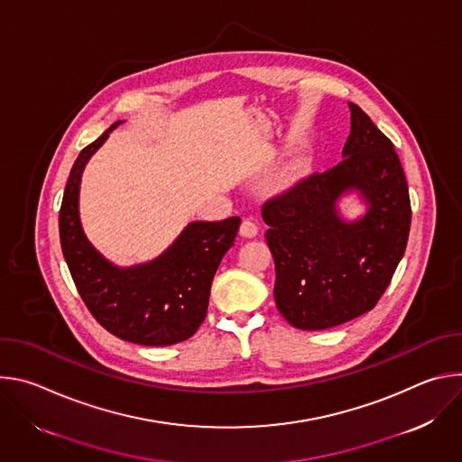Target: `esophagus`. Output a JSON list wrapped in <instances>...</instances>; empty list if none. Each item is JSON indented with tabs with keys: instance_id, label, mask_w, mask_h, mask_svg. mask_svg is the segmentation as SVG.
Instances as JSON below:
<instances>
[{
	"instance_id": "obj_1",
	"label": "esophagus",
	"mask_w": 462,
	"mask_h": 462,
	"mask_svg": "<svg viewBox=\"0 0 462 462\" xmlns=\"http://www.w3.org/2000/svg\"><path fill=\"white\" fill-rule=\"evenodd\" d=\"M257 232H259V228H257V225L252 221V219H243V223H241V228H239V234L243 236V237H255L257 236Z\"/></svg>"
}]
</instances>
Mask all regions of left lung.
<instances>
[{"mask_svg": "<svg viewBox=\"0 0 462 462\" xmlns=\"http://www.w3.org/2000/svg\"><path fill=\"white\" fill-rule=\"evenodd\" d=\"M351 134L342 162L314 173L261 210L276 263L274 298L283 318L321 331L369 312L404 255L411 205L393 143L349 102ZM365 210L349 218L341 201Z\"/></svg>", "mask_w": 462, "mask_h": 462, "instance_id": "left-lung-1", "label": "left lung"}]
</instances>
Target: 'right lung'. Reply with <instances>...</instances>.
Here are the masks:
<instances>
[{
    "label": "right lung",
    "mask_w": 462,
    "mask_h": 462,
    "mask_svg": "<svg viewBox=\"0 0 462 462\" xmlns=\"http://www.w3.org/2000/svg\"><path fill=\"white\" fill-rule=\"evenodd\" d=\"M107 131L75 161L60 208V243L75 285L97 321L120 340L173 346L188 340L207 318L210 287L223 255L234 246L241 219L191 221L157 257L120 267L88 239L80 221V182Z\"/></svg>",
    "instance_id": "right-lung-1"
}]
</instances>
